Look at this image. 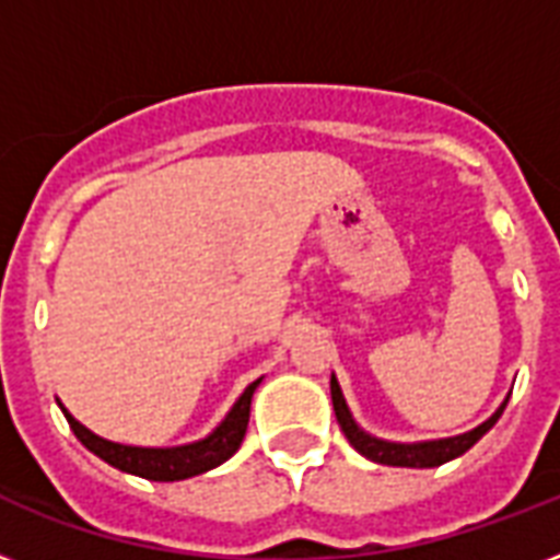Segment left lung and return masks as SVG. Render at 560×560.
Segmentation results:
<instances>
[{
    "label": "left lung",
    "instance_id": "1",
    "mask_svg": "<svg viewBox=\"0 0 560 560\" xmlns=\"http://www.w3.org/2000/svg\"><path fill=\"white\" fill-rule=\"evenodd\" d=\"M331 400L342 433H346L349 444L360 453V456H366L369 462H377V465H392V468H435V465H444V462L456 459V456H462L465 451H470V447L497 424V418L503 416L505 404H509V395H505L503 404L494 409V416L486 418L482 424L468 430V433L447 435V439H430V442H389V439H377V435L366 433V430L354 421V416H351L349 404H346V395H342L340 383H337L334 374Z\"/></svg>",
    "mask_w": 560,
    "mask_h": 560
}]
</instances>
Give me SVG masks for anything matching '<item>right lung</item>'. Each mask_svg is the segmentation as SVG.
I'll return each mask as SVG.
<instances>
[{"label":"right lung","instance_id":"add662e5","mask_svg":"<svg viewBox=\"0 0 560 560\" xmlns=\"http://www.w3.org/2000/svg\"><path fill=\"white\" fill-rule=\"evenodd\" d=\"M264 377L253 381L241 392V398L232 404L223 421H220L209 435H202L197 442L174 444V447H139V444H121L109 442L104 435L92 433L90 427H83L69 409L60 404L66 421L72 427V433L78 435V442L90 453H95L98 459H104L113 468L133 474V477L153 479V482H179V479L197 477L206 470L218 468L241 447L246 435V424H249V407H253V395L258 389V383Z\"/></svg>","mask_w":560,"mask_h":560}]
</instances>
